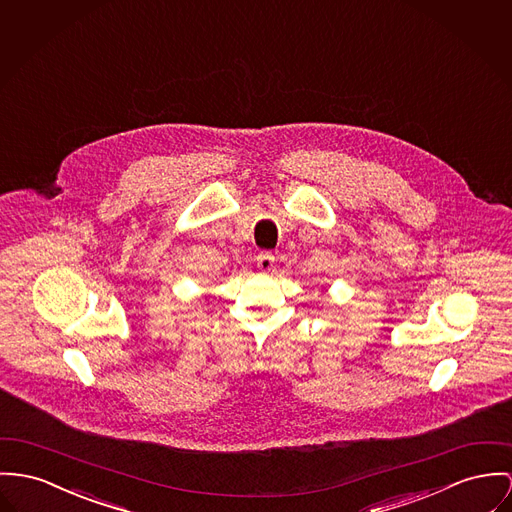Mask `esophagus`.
Instances as JSON below:
<instances>
[{"label":"esophagus","mask_w":512,"mask_h":512,"mask_svg":"<svg viewBox=\"0 0 512 512\" xmlns=\"http://www.w3.org/2000/svg\"><path fill=\"white\" fill-rule=\"evenodd\" d=\"M273 265H275V255H273L271 251H265V253H261V255L257 257V267H259L261 271H271Z\"/></svg>","instance_id":"1"}]
</instances>
